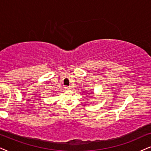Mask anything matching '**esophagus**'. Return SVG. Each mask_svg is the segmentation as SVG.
Here are the masks:
<instances>
[{
	"instance_id": "1",
	"label": "esophagus",
	"mask_w": 151,
	"mask_h": 151,
	"mask_svg": "<svg viewBox=\"0 0 151 151\" xmlns=\"http://www.w3.org/2000/svg\"><path fill=\"white\" fill-rule=\"evenodd\" d=\"M65 88L66 90H70L71 89V86H66V87H65Z\"/></svg>"
}]
</instances>
